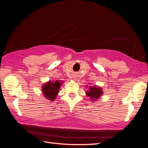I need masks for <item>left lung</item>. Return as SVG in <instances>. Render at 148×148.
<instances>
[{
	"mask_svg": "<svg viewBox=\"0 0 148 148\" xmlns=\"http://www.w3.org/2000/svg\"><path fill=\"white\" fill-rule=\"evenodd\" d=\"M86 96H88L91 101H97L102 96L103 90L102 88L97 86H93L89 87L88 91H86Z\"/></svg>",
	"mask_w": 148,
	"mask_h": 148,
	"instance_id": "1",
	"label": "left lung"
}]
</instances>
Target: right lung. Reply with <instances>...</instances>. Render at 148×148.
Here are the masks:
<instances>
[{
  "mask_svg": "<svg viewBox=\"0 0 148 148\" xmlns=\"http://www.w3.org/2000/svg\"><path fill=\"white\" fill-rule=\"evenodd\" d=\"M63 83L62 81H49L43 84L42 86V93L47 99L51 101H54L58 96L61 84Z\"/></svg>",
  "mask_w": 148,
  "mask_h": 148,
  "instance_id": "add662e5",
  "label": "right lung"
}]
</instances>
